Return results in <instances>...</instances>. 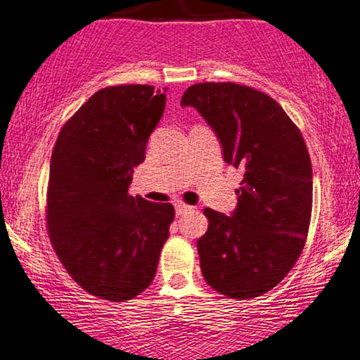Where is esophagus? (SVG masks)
<instances>
[{
  "mask_svg": "<svg viewBox=\"0 0 360 360\" xmlns=\"http://www.w3.org/2000/svg\"><path fill=\"white\" fill-rule=\"evenodd\" d=\"M174 207H176V214H177V215H183V214L189 212V210L194 209L193 205H188V204L181 202V200H177V202L174 204Z\"/></svg>",
  "mask_w": 360,
  "mask_h": 360,
  "instance_id": "obj_1",
  "label": "esophagus"
}]
</instances>
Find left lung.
Masks as SVG:
<instances>
[{
    "mask_svg": "<svg viewBox=\"0 0 360 360\" xmlns=\"http://www.w3.org/2000/svg\"><path fill=\"white\" fill-rule=\"evenodd\" d=\"M181 105L198 108L225 162L243 171L232 215L204 209V280L229 298H257L288 275L308 237L313 169L303 135L275 100L247 85H191Z\"/></svg>",
    "mask_w": 360,
    "mask_h": 360,
    "instance_id": "obj_1",
    "label": "left lung"
}]
</instances>
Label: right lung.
<instances>
[{
	"instance_id": "right-lung-1",
	"label": "right lung",
	"mask_w": 360,
	"mask_h": 360,
	"mask_svg": "<svg viewBox=\"0 0 360 360\" xmlns=\"http://www.w3.org/2000/svg\"><path fill=\"white\" fill-rule=\"evenodd\" d=\"M165 105L151 85L98 90L62 127L52 151L51 243L75 283L102 300L143 293L169 237L174 207L128 194Z\"/></svg>"
}]
</instances>
